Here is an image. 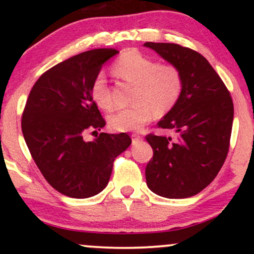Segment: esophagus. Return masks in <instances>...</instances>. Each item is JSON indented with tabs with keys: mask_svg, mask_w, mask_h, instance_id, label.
<instances>
[{
	"mask_svg": "<svg viewBox=\"0 0 254 254\" xmlns=\"http://www.w3.org/2000/svg\"><path fill=\"white\" fill-rule=\"evenodd\" d=\"M131 138H132V143H133V144L137 143V142L142 141V136L136 135V133H133V135H131Z\"/></svg>",
	"mask_w": 254,
	"mask_h": 254,
	"instance_id": "34e87169",
	"label": "esophagus"
}]
</instances>
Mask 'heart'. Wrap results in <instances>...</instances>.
Segmentation results:
<instances>
[{"label":"heart","mask_w":254,"mask_h":254,"mask_svg":"<svg viewBox=\"0 0 254 254\" xmlns=\"http://www.w3.org/2000/svg\"><path fill=\"white\" fill-rule=\"evenodd\" d=\"M117 76L136 84L133 106L118 110L109 117V125L118 132L141 129L151 121L154 112L162 116L174 107L183 89L182 72L174 64L157 62L138 51H125L113 64ZM93 101L100 109L111 111V98L106 78L99 74L90 88Z\"/></svg>","instance_id":"obj_1"}]
</instances>
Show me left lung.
I'll use <instances>...</instances> for the list:
<instances>
[{"label": "left lung", "mask_w": 254, "mask_h": 254, "mask_svg": "<svg viewBox=\"0 0 254 254\" xmlns=\"http://www.w3.org/2000/svg\"><path fill=\"white\" fill-rule=\"evenodd\" d=\"M183 77L179 100L157 123L177 138L148 135L154 151L145 167L147 185L161 197L180 199L199 193L222 167L229 149L234 106L228 89L198 52L171 43H145Z\"/></svg>", "instance_id": "left-lung-1"}]
</instances>
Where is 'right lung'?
Returning <instances> with one entry per match:
<instances>
[{
    "instance_id": "1",
    "label": "right lung",
    "mask_w": 254,
    "mask_h": 254,
    "mask_svg": "<svg viewBox=\"0 0 254 254\" xmlns=\"http://www.w3.org/2000/svg\"><path fill=\"white\" fill-rule=\"evenodd\" d=\"M117 54L116 49H94L68 58L44 72L28 95L21 121L26 144L46 182L68 197L103 191L115 159L131 144L124 132L83 138L106 124L90 88L103 64Z\"/></svg>"
}]
</instances>
